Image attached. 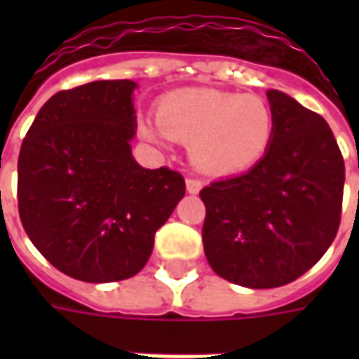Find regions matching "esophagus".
I'll use <instances>...</instances> for the list:
<instances>
[{
    "mask_svg": "<svg viewBox=\"0 0 359 359\" xmlns=\"http://www.w3.org/2000/svg\"><path fill=\"white\" fill-rule=\"evenodd\" d=\"M202 190V180L187 179V192L188 194H198Z\"/></svg>",
    "mask_w": 359,
    "mask_h": 359,
    "instance_id": "obj_1",
    "label": "esophagus"
}]
</instances>
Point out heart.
I'll return each mask as SVG.
<instances>
[{
	"instance_id": "1",
	"label": "heart",
	"mask_w": 359,
	"mask_h": 359,
	"mask_svg": "<svg viewBox=\"0 0 359 359\" xmlns=\"http://www.w3.org/2000/svg\"><path fill=\"white\" fill-rule=\"evenodd\" d=\"M275 128L269 103L254 94L210 88L179 90L157 105V118H144L140 134L156 144H188L200 169L231 175L264 156Z\"/></svg>"
}]
</instances>
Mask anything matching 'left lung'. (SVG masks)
Listing matches in <instances>:
<instances>
[{"label": "left lung", "mask_w": 359, "mask_h": 359, "mask_svg": "<svg viewBox=\"0 0 359 359\" xmlns=\"http://www.w3.org/2000/svg\"><path fill=\"white\" fill-rule=\"evenodd\" d=\"M267 100L275 128L264 157L200 192L211 269L246 288L288 285L311 269L342 210L344 159L327 121L278 90Z\"/></svg>", "instance_id": "8db88e82"}]
</instances>
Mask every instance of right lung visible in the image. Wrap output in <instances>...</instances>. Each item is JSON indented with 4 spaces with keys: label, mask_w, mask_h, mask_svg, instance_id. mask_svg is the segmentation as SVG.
Here are the masks:
<instances>
[{
    "label": "right lung",
    "mask_w": 359,
    "mask_h": 359,
    "mask_svg": "<svg viewBox=\"0 0 359 359\" xmlns=\"http://www.w3.org/2000/svg\"><path fill=\"white\" fill-rule=\"evenodd\" d=\"M133 81H95L51 95L19 154V215L53 267L86 283L134 277L156 231L184 196L167 167L133 157Z\"/></svg>",
    "instance_id": "add662e5"
}]
</instances>
